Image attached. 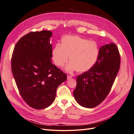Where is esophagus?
Listing matches in <instances>:
<instances>
[{
    "mask_svg": "<svg viewBox=\"0 0 134 134\" xmlns=\"http://www.w3.org/2000/svg\"><path fill=\"white\" fill-rule=\"evenodd\" d=\"M71 78H72V76L70 75H68L67 76V79H70Z\"/></svg>",
    "mask_w": 134,
    "mask_h": 134,
    "instance_id": "esophagus-1",
    "label": "esophagus"
}]
</instances>
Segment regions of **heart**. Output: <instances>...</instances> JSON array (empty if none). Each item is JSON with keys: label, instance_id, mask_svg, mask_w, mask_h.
I'll use <instances>...</instances> for the list:
<instances>
[{"label": "heart", "instance_id": "1", "mask_svg": "<svg viewBox=\"0 0 134 134\" xmlns=\"http://www.w3.org/2000/svg\"><path fill=\"white\" fill-rule=\"evenodd\" d=\"M99 55V49L94 41H89L78 36L68 35L63 37L60 44H57L52 51L54 64L62 67L68 60L70 62L65 67L67 72L77 70L86 72L94 66Z\"/></svg>", "mask_w": 134, "mask_h": 134}]
</instances>
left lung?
I'll list each match as a JSON object with an SVG mask.
<instances>
[{
    "instance_id": "left-lung-1",
    "label": "left lung",
    "mask_w": 134,
    "mask_h": 134,
    "mask_svg": "<svg viewBox=\"0 0 134 134\" xmlns=\"http://www.w3.org/2000/svg\"><path fill=\"white\" fill-rule=\"evenodd\" d=\"M120 66V56L116 44L111 42L100 47L94 66L77 78L73 92L77 103L89 108L99 105L110 91Z\"/></svg>"
}]
</instances>
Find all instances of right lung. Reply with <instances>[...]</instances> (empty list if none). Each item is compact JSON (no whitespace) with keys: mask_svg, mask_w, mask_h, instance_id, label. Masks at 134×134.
I'll return each mask as SVG.
<instances>
[{"mask_svg":"<svg viewBox=\"0 0 134 134\" xmlns=\"http://www.w3.org/2000/svg\"><path fill=\"white\" fill-rule=\"evenodd\" d=\"M52 32H32L19 40L12 54V71L20 94L32 108L44 109L54 102L56 90L67 79L52 63Z\"/></svg>","mask_w":134,"mask_h":134,"instance_id":"add662e5","label":"right lung"}]
</instances>
